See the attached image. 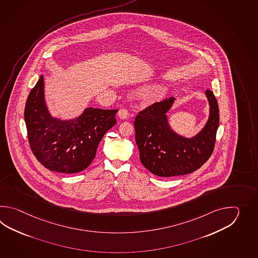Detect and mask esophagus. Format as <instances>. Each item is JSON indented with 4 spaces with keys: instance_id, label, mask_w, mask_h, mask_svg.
I'll return each mask as SVG.
<instances>
[{
    "instance_id": "34e87169",
    "label": "esophagus",
    "mask_w": 258,
    "mask_h": 258,
    "mask_svg": "<svg viewBox=\"0 0 258 258\" xmlns=\"http://www.w3.org/2000/svg\"><path fill=\"white\" fill-rule=\"evenodd\" d=\"M118 116L121 118V119H126L127 117L129 116V112L126 109H120L118 111Z\"/></svg>"
}]
</instances>
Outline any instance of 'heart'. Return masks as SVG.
Instances as JSON below:
<instances>
[{
    "label": "heart",
    "mask_w": 258,
    "mask_h": 258,
    "mask_svg": "<svg viewBox=\"0 0 258 258\" xmlns=\"http://www.w3.org/2000/svg\"><path fill=\"white\" fill-rule=\"evenodd\" d=\"M156 93H157V91H156V90H152V91H150L149 96H150L151 98H153L154 96H156Z\"/></svg>",
    "instance_id": "obj_1"
}]
</instances>
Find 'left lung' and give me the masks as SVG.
I'll return each instance as SVG.
<instances>
[{"label": "left lung", "instance_id": "1", "mask_svg": "<svg viewBox=\"0 0 258 258\" xmlns=\"http://www.w3.org/2000/svg\"><path fill=\"white\" fill-rule=\"evenodd\" d=\"M209 103V120L191 138L181 137L170 127L167 112L175 98L162 99L141 110L135 120L136 142L140 160L159 177L185 175L198 170L214 150L219 127V105L214 94L206 91Z\"/></svg>", "mask_w": 258, "mask_h": 258}]
</instances>
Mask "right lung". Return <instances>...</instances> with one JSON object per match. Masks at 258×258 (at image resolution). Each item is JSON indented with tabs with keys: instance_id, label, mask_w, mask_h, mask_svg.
<instances>
[{
	"instance_id": "1",
	"label": "right lung",
	"mask_w": 258,
	"mask_h": 258,
	"mask_svg": "<svg viewBox=\"0 0 258 258\" xmlns=\"http://www.w3.org/2000/svg\"><path fill=\"white\" fill-rule=\"evenodd\" d=\"M117 110L87 108L81 115L60 120L49 113L44 98V77L28 95L25 121L28 142L45 168L61 173H77L92 162L105 133L114 126Z\"/></svg>"
}]
</instances>
